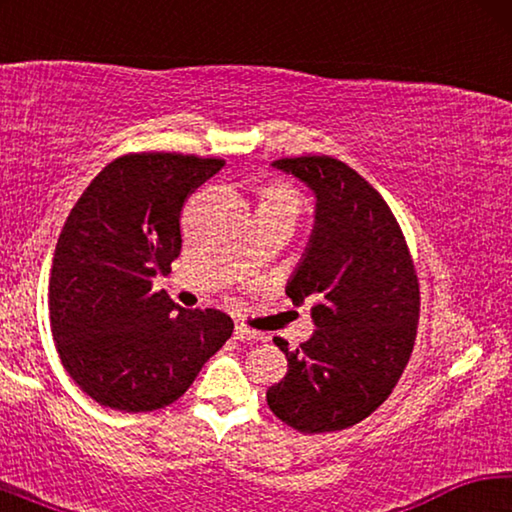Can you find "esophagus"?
<instances>
[{"instance_id": "esophagus-1", "label": "esophagus", "mask_w": 512, "mask_h": 512, "mask_svg": "<svg viewBox=\"0 0 512 512\" xmlns=\"http://www.w3.org/2000/svg\"><path fill=\"white\" fill-rule=\"evenodd\" d=\"M235 336H237L239 341H262V339H264L262 334L255 332V329L246 327V325H237V327H235Z\"/></svg>"}]
</instances>
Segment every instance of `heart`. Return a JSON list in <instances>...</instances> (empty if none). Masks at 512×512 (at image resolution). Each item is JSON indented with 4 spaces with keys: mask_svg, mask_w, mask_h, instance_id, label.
I'll list each match as a JSON object with an SVG mask.
<instances>
[{
    "mask_svg": "<svg viewBox=\"0 0 512 512\" xmlns=\"http://www.w3.org/2000/svg\"><path fill=\"white\" fill-rule=\"evenodd\" d=\"M262 205H289V207H296V210H298L300 201H298V194L293 192V189L284 187V185H273L264 192Z\"/></svg>",
    "mask_w": 512,
    "mask_h": 512,
    "instance_id": "b5f03b06",
    "label": "heart"
}]
</instances>
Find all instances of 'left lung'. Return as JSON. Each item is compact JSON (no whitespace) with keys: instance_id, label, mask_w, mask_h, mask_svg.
<instances>
[{"instance_id":"obj_1","label":"left lung","mask_w":512,"mask_h":512,"mask_svg":"<svg viewBox=\"0 0 512 512\" xmlns=\"http://www.w3.org/2000/svg\"><path fill=\"white\" fill-rule=\"evenodd\" d=\"M316 196L305 255L287 284L293 305L314 302V334L289 350V370L268 388L271 411L302 433L341 431L379 409L409 363L420 316L418 275L384 198L329 155L273 162Z\"/></svg>"}]
</instances>
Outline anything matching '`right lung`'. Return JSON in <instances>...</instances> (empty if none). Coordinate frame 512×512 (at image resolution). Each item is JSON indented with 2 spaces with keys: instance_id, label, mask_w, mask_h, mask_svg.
I'll list each match as a JSON object with an SVG mask.
<instances>
[{
  "instance_id": "right-lung-1",
  "label": "right lung",
  "mask_w": 512,
  "mask_h": 512,
  "mask_svg": "<svg viewBox=\"0 0 512 512\" xmlns=\"http://www.w3.org/2000/svg\"><path fill=\"white\" fill-rule=\"evenodd\" d=\"M223 164L183 153L121 155L69 212L49 277L51 334L69 377L101 406H169L232 336L223 311L183 309L153 291V277L180 255L187 196Z\"/></svg>"
}]
</instances>
